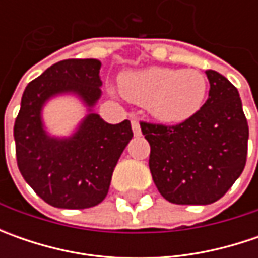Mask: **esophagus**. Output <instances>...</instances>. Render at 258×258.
Listing matches in <instances>:
<instances>
[{
	"label": "esophagus",
	"mask_w": 258,
	"mask_h": 258,
	"mask_svg": "<svg viewBox=\"0 0 258 258\" xmlns=\"http://www.w3.org/2000/svg\"><path fill=\"white\" fill-rule=\"evenodd\" d=\"M132 131H134L135 136H141V124L136 119L132 120Z\"/></svg>",
	"instance_id": "obj_1"
}]
</instances>
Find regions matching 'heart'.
<instances>
[{"label": "heart", "instance_id": "obj_1", "mask_svg": "<svg viewBox=\"0 0 258 258\" xmlns=\"http://www.w3.org/2000/svg\"><path fill=\"white\" fill-rule=\"evenodd\" d=\"M119 86L126 99L148 104L149 112L166 123H179L191 117L207 93V80L201 72L169 67L124 73Z\"/></svg>", "mask_w": 258, "mask_h": 258}]
</instances>
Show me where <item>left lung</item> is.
I'll return each mask as SVG.
<instances>
[{
  "label": "left lung",
  "mask_w": 258,
  "mask_h": 258,
  "mask_svg": "<svg viewBox=\"0 0 258 258\" xmlns=\"http://www.w3.org/2000/svg\"><path fill=\"white\" fill-rule=\"evenodd\" d=\"M208 99L178 124L141 122L151 145L149 169L158 191L178 205L218 201L247 161L248 123L238 90L218 72L207 70Z\"/></svg>",
  "instance_id": "8db88e82"
}]
</instances>
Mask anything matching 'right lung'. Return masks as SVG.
<instances>
[{
    "label": "right lung",
    "mask_w": 258,
    "mask_h": 258,
    "mask_svg": "<svg viewBox=\"0 0 258 258\" xmlns=\"http://www.w3.org/2000/svg\"><path fill=\"white\" fill-rule=\"evenodd\" d=\"M102 63L94 58H69L48 67L25 87L14 123L18 169L34 192L57 208L85 210L106 198L112 173L132 139L129 120L106 123L89 113L72 138L45 134L43 104L55 94L76 93L89 107L100 97Z\"/></svg>",
    "instance_id": "1"
}]
</instances>
